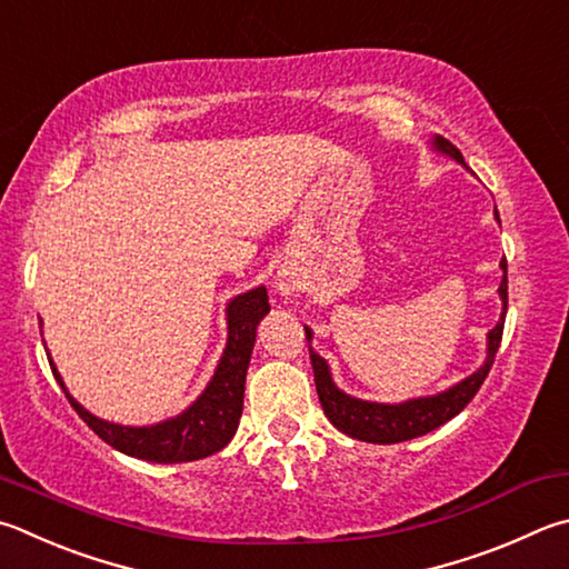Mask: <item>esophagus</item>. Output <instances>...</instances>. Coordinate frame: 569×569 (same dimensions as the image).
I'll return each mask as SVG.
<instances>
[{"label":"esophagus","mask_w":569,"mask_h":569,"mask_svg":"<svg viewBox=\"0 0 569 569\" xmlns=\"http://www.w3.org/2000/svg\"><path fill=\"white\" fill-rule=\"evenodd\" d=\"M278 291H281L283 296H288V293H291V286H288V283H278Z\"/></svg>","instance_id":"obj_1"}]
</instances>
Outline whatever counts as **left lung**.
<instances>
[{
  "label": "left lung",
  "instance_id": "1",
  "mask_svg": "<svg viewBox=\"0 0 569 569\" xmlns=\"http://www.w3.org/2000/svg\"><path fill=\"white\" fill-rule=\"evenodd\" d=\"M432 149L446 153V157L456 159L465 167L462 153L452 147L448 139L436 137L432 139ZM495 219H498V209H495ZM500 268H502V283L498 288V293L502 301V316L498 320V326L488 333V356H485V363L475 370L472 376L460 380V383H456L448 390L438 392V396L412 398L406 402H396V406H390V402H370V400L346 396V392L333 383V376H330V368L326 360L311 348L313 333L306 328L308 350H311V363H313V376H316V390H318V400L320 406H323L326 418L333 422L340 432H346V436L363 442H378V446H390V442L420 438L426 436V432L440 428L442 422H448L450 418H456L458 412L475 398V392L480 390L482 380L488 378L495 353H498L500 348L505 313H508V261H505V258L500 261Z\"/></svg>",
  "mask_w": 569,
  "mask_h": 569
}]
</instances>
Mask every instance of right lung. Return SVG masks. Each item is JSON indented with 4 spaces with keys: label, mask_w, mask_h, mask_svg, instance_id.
<instances>
[{
    "label": "right lung",
    "mask_w": 569,
    "mask_h": 569,
    "mask_svg": "<svg viewBox=\"0 0 569 569\" xmlns=\"http://www.w3.org/2000/svg\"><path fill=\"white\" fill-rule=\"evenodd\" d=\"M268 311H271V306H268V293L263 286L233 298L229 308H226L229 343H226L219 366H216L211 383L206 386L201 396L183 412H179L177 418L157 422V426L133 428L91 416L84 406H79V402L69 396L64 380H61L59 370L51 360L49 366L51 373L57 378V383L69 398L71 408L79 412V418L84 420L107 446L117 448L123 456L149 462L201 460L229 446V440L236 436V428H239V418L243 410L246 370H249L251 363L256 328Z\"/></svg>",
    "instance_id": "1"
}]
</instances>
